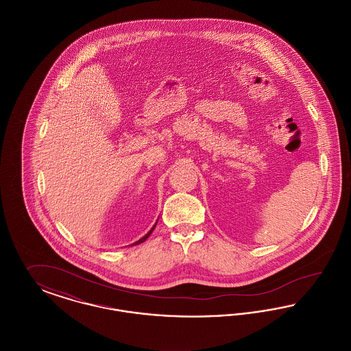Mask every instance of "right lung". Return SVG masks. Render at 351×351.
<instances>
[{"instance_id": "add662e5", "label": "right lung", "mask_w": 351, "mask_h": 351, "mask_svg": "<svg viewBox=\"0 0 351 351\" xmlns=\"http://www.w3.org/2000/svg\"><path fill=\"white\" fill-rule=\"evenodd\" d=\"M155 226H156V223H155V225H154V226H152V229H151L150 232H149V233L146 234V235H145V237H143V238H141V239H139V241H136V242H135V243H133V245H139V243H142V242H145V241H146V239H147V238H149V237H150V234L152 233V232H154V229H155Z\"/></svg>"}]
</instances>
